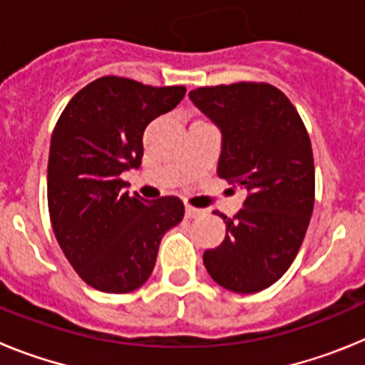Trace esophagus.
Returning <instances> with one entry per match:
<instances>
[{"mask_svg":"<svg viewBox=\"0 0 365 365\" xmlns=\"http://www.w3.org/2000/svg\"><path fill=\"white\" fill-rule=\"evenodd\" d=\"M202 210H199V208H193V206L186 205V217H197V215H201Z\"/></svg>","mask_w":365,"mask_h":365,"instance_id":"esophagus-1","label":"esophagus"}]
</instances>
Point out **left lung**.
<instances>
[{"mask_svg":"<svg viewBox=\"0 0 365 365\" xmlns=\"http://www.w3.org/2000/svg\"><path fill=\"white\" fill-rule=\"evenodd\" d=\"M195 108L221 131L217 175L247 199L227 225L225 241L202 254L217 285L240 294L259 292L291 267L314 206L311 138L278 87L240 82L190 91Z\"/></svg>","mask_w":365,"mask_h":365,"instance_id":"1","label":"left lung"}]
</instances>
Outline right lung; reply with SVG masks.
Returning <instances> with one entry per match:
<instances>
[{
  "instance_id": "add662e5",
  "label": "right lung",
  "mask_w": 365,
  "mask_h": 365,
  "mask_svg": "<svg viewBox=\"0 0 365 365\" xmlns=\"http://www.w3.org/2000/svg\"><path fill=\"white\" fill-rule=\"evenodd\" d=\"M186 87L102 76L80 89L56 122L47 199L58 245L93 289L124 294L153 272L163 235L185 217L179 197L148 201L120 175L143 163V135L185 98Z\"/></svg>"
}]
</instances>
